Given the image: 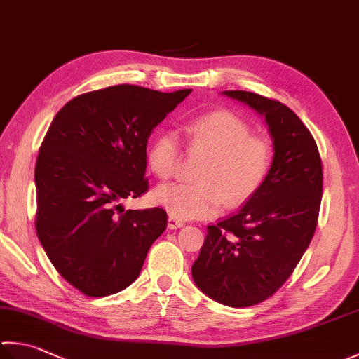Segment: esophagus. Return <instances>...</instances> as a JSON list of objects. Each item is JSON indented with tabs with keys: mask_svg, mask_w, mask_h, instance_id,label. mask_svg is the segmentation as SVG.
<instances>
[{
	"mask_svg": "<svg viewBox=\"0 0 359 359\" xmlns=\"http://www.w3.org/2000/svg\"><path fill=\"white\" fill-rule=\"evenodd\" d=\"M167 226H168V229H177V228H181V226H184V222L182 220H180L178 217H175V215H168V223H167Z\"/></svg>",
	"mask_w": 359,
	"mask_h": 359,
	"instance_id": "34e87169",
	"label": "esophagus"
}]
</instances>
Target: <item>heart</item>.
<instances>
[{
	"mask_svg": "<svg viewBox=\"0 0 359 359\" xmlns=\"http://www.w3.org/2000/svg\"><path fill=\"white\" fill-rule=\"evenodd\" d=\"M187 147L205 154L195 173L197 182L165 184L154 191L159 206L178 219L211 217L223 201L238 206L258 192L272 167L269 140L255 136L245 120L229 111H214L186 126ZM148 165L161 180L177 170L180 142L175 133H162L148 150Z\"/></svg>",
	"mask_w": 359,
	"mask_h": 359,
	"instance_id": "1",
	"label": "heart"
}]
</instances>
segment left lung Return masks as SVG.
Returning a JSON list of instances; mask_svg holds the SVG:
<instances>
[{
	"label": "left lung",
	"mask_w": 359,
	"mask_h": 359,
	"mask_svg": "<svg viewBox=\"0 0 359 359\" xmlns=\"http://www.w3.org/2000/svg\"><path fill=\"white\" fill-rule=\"evenodd\" d=\"M223 93L266 117L275 153L245 206L208 226L192 276L212 300L245 308L272 297L306 252L319 219L323 170L313 134L286 104L245 90Z\"/></svg>",
	"instance_id": "8db88e82"
}]
</instances>
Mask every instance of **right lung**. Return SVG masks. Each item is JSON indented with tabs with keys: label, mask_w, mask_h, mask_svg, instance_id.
<instances>
[{
	"label": "right lung",
	"mask_w": 359,
	"mask_h": 359,
	"mask_svg": "<svg viewBox=\"0 0 359 359\" xmlns=\"http://www.w3.org/2000/svg\"><path fill=\"white\" fill-rule=\"evenodd\" d=\"M191 92L118 84L74 97L53 118L36 162V231L60 276L84 295L136 281L164 233V209L125 211L121 201L148 191V137Z\"/></svg>",
	"instance_id": "right-lung-1"
}]
</instances>
